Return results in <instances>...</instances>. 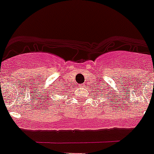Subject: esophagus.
I'll use <instances>...</instances> for the list:
<instances>
[{
  "mask_svg": "<svg viewBox=\"0 0 154 154\" xmlns=\"http://www.w3.org/2000/svg\"><path fill=\"white\" fill-rule=\"evenodd\" d=\"M80 86H81L82 88H85V85H84V84H81V85H80Z\"/></svg>",
  "mask_w": 154,
  "mask_h": 154,
  "instance_id": "1",
  "label": "esophagus"
}]
</instances>
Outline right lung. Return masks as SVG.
Here are the masks:
<instances>
[{
    "instance_id": "add662e5",
    "label": "right lung",
    "mask_w": 154,
    "mask_h": 154,
    "mask_svg": "<svg viewBox=\"0 0 154 154\" xmlns=\"http://www.w3.org/2000/svg\"><path fill=\"white\" fill-rule=\"evenodd\" d=\"M57 92H58V91H57Z\"/></svg>"
}]
</instances>
